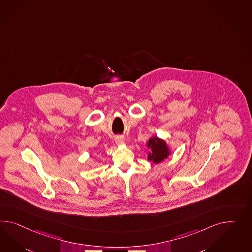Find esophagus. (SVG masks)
<instances>
[{"mask_svg":"<svg viewBox=\"0 0 252 252\" xmlns=\"http://www.w3.org/2000/svg\"><path fill=\"white\" fill-rule=\"evenodd\" d=\"M116 144H123L124 143V137L121 136H117L116 137Z\"/></svg>","mask_w":252,"mask_h":252,"instance_id":"1","label":"esophagus"}]
</instances>
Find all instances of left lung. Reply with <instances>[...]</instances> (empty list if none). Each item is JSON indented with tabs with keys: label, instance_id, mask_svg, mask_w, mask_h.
Instances as JSON below:
<instances>
[{
	"label": "left lung",
	"instance_id": "obj_1",
	"mask_svg": "<svg viewBox=\"0 0 252 252\" xmlns=\"http://www.w3.org/2000/svg\"><path fill=\"white\" fill-rule=\"evenodd\" d=\"M148 147L150 149L148 159L153 163H159L169 156L170 152L165 141L157 136L150 138L148 142Z\"/></svg>",
	"mask_w": 252,
	"mask_h": 252
}]
</instances>
